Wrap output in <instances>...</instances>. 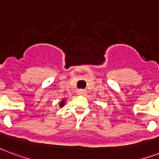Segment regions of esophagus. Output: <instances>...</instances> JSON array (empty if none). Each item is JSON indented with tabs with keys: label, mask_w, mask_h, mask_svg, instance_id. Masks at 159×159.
Masks as SVG:
<instances>
[{
	"label": "esophagus",
	"mask_w": 159,
	"mask_h": 159,
	"mask_svg": "<svg viewBox=\"0 0 159 159\" xmlns=\"http://www.w3.org/2000/svg\"><path fill=\"white\" fill-rule=\"evenodd\" d=\"M78 93H79V94H84L85 92H83V90H79V91H78Z\"/></svg>",
	"instance_id": "obj_1"
}]
</instances>
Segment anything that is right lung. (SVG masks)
<instances>
[{"label":"right lung","instance_id":"1","mask_svg":"<svg viewBox=\"0 0 159 159\" xmlns=\"http://www.w3.org/2000/svg\"><path fill=\"white\" fill-rule=\"evenodd\" d=\"M65 103H66V99H62V100L61 101V103H60V107L62 108V107L65 105Z\"/></svg>","mask_w":159,"mask_h":159}]
</instances>
